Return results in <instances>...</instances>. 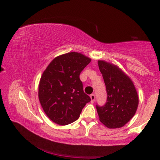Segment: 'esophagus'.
Segmentation results:
<instances>
[{"label": "esophagus", "mask_w": 160, "mask_h": 160, "mask_svg": "<svg viewBox=\"0 0 160 160\" xmlns=\"http://www.w3.org/2000/svg\"><path fill=\"white\" fill-rule=\"evenodd\" d=\"M90 98H91V102H94V100H95V95L94 94H92L90 95Z\"/></svg>", "instance_id": "1"}]
</instances>
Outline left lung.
<instances>
[{"instance_id":"left-lung-1","label":"left lung","mask_w":160,"mask_h":160,"mask_svg":"<svg viewBox=\"0 0 160 160\" xmlns=\"http://www.w3.org/2000/svg\"><path fill=\"white\" fill-rule=\"evenodd\" d=\"M98 66L107 92L106 104L96 106L99 121L109 128H121L136 112L137 91L132 80L118 66L104 61H98Z\"/></svg>"}]
</instances>
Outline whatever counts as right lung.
Segmentation results:
<instances>
[{"instance_id":"add662e5","label":"right lung","mask_w":160,"mask_h":160,"mask_svg":"<svg viewBox=\"0 0 160 160\" xmlns=\"http://www.w3.org/2000/svg\"><path fill=\"white\" fill-rule=\"evenodd\" d=\"M91 59L78 52L57 56L43 72L39 85V99L53 122L66 126L74 122L90 97L83 91L80 74Z\"/></svg>"}]
</instances>
